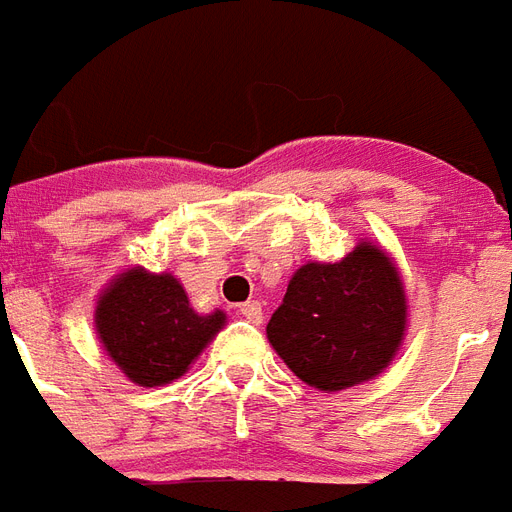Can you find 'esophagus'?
Listing matches in <instances>:
<instances>
[{
    "label": "esophagus",
    "mask_w": 512,
    "mask_h": 512,
    "mask_svg": "<svg viewBox=\"0 0 512 512\" xmlns=\"http://www.w3.org/2000/svg\"><path fill=\"white\" fill-rule=\"evenodd\" d=\"M238 314L249 323H260L263 320V306H260V301H246V304L238 306Z\"/></svg>",
    "instance_id": "1"
}]
</instances>
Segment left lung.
Listing matches in <instances>:
<instances>
[{
	"instance_id": "1",
	"label": "left lung",
	"mask_w": 512,
	"mask_h": 512,
	"mask_svg": "<svg viewBox=\"0 0 512 512\" xmlns=\"http://www.w3.org/2000/svg\"><path fill=\"white\" fill-rule=\"evenodd\" d=\"M404 323L399 271L363 241L339 263L298 268L266 331L295 377L320 391H344L393 361Z\"/></svg>"
}]
</instances>
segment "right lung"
Listing matches in <instances>:
<instances>
[{
    "instance_id": "obj_1",
    "label": "right lung",
    "mask_w": 512,
    "mask_h": 512,
    "mask_svg": "<svg viewBox=\"0 0 512 512\" xmlns=\"http://www.w3.org/2000/svg\"><path fill=\"white\" fill-rule=\"evenodd\" d=\"M94 323L121 372L154 388L187 372L225 325V314L200 317L173 276L132 268L100 295Z\"/></svg>"
}]
</instances>
